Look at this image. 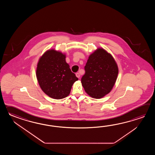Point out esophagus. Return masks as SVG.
Instances as JSON below:
<instances>
[{"label": "esophagus", "instance_id": "obj_1", "mask_svg": "<svg viewBox=\"0 0 155 155\" xmlns=\"http://www.w3.org/2000/svg\"><path fill=\"white\" fill-rule=\"evenodd\" d=\"M76 76L77 78H79L80 77V74L79 73H76Z\"/></svg>", "mask_w": 155, "mask_h": 155}]
</instances>
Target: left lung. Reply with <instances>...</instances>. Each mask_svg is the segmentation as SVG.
<instances>
[{"mask_svg":"<svg viewBox=\"0 0 155 155\" xmlns=\"http://www.w3.org/2000/svg\"><path fill=\"white\" fill-rule=\"evenodd\" d=\"M84 69L81 84L88 95L100 99L111 91L119 73L111 54L99 48L90 55Z\"/></svg>","mask_w":155,"mask_h":155,"instance_id":"left-lung-1","label":"left lung"}]
</instances>
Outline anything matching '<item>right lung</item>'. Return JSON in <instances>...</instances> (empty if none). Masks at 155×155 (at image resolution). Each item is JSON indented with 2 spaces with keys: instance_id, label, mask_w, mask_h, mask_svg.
<instances>
[{
  "instance_id": "right-lung-1",
  "label": "right lung",
  "mask_w": 155,
  "mask_h": 155,
  "mask_svg": "<svg viewBox=\"0 0 155 155\" xmlns=\"http://www.w3.org/2000/svg\"><path fill=\"white\" fill-rule=\"evenodd\" d=\"M36 78L43 91L55 99L69 95L73 84L78 80L66 63L65 55L53 49L47 51L40 58Z\"/></svg>"
}]
</instances>
